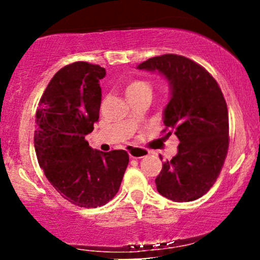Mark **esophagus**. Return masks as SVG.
Returning a JSON list of instances; mask_svg holds the SVG:
<instances>
[{
  "label": "esophagus",
  "instance_id": "obj_1",
  "mask_svg": "<svg viewBox=\"0 0 260 260\" xmlns=\"http://www.w3.org/2000/svg\"><path fill=\"white\" fill-rule=\"evenodd\" d=\"M128 154H129V157H132V159H142V157L147 156L149 151L142 148L129 147L128 148Z\"/></svg>",
  "mask_w": 260,
  "mask_h": 260
}]
</instances>
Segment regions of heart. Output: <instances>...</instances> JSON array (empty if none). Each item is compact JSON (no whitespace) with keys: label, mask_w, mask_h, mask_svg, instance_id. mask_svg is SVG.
Returning <instances> with one entry per match:
<instances>
[{"label":"heart","mask_w":260,"mask_h":260,"mask_svg":"<svg viewBox=\"0 0 260 260\" xmlns=\"http://www.w3.org/2000/svg\"><path fill=\"white\" fill-rule=\"evenodd\" d=\"M142 90H150V85H149L147 82H144V80H133V82H131L129 84H128L126 92L127 95H131Z\"/></svg>","instance_id":"b5f03b06"}]
</instances>
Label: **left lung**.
I'll list each match as a JSON object with an SVG mask.
<instances>
[{
	"label": "left lung",
	"mask_w": 260,
	"mask_h": 260,
	"mask_svg": "<svg viewBox=\"0 0 260 260\" xmlns=\"http://www.w3.org/2000/svg\"><path fill=\"white\" fill-rule=\"evenodd\" d=\"M137 68L169 80L171 98L164 123L180 140L177 154L162 164L155 180L157 192L174 202L196 201L215 183L228 155L229 112L221 89L204 67L174 53L151 57Z\"/></svg>",
	"instance_id": "left-lung-1"
}]
</instances>
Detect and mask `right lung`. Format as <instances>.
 I'll list each match as a JSON object with an SVG mask.
<instances>
[{"instance_id": "obj_1", "label": "right lung", "mask_w": 260, "mask_h": 260, "mask_svg": "<svg viewBox=\"0 0 260 260\" xmlns=\"http://www.w3.org/2000/svg\"><path fill=\"white\" fill-rule=\"evenodd\" d=\"M105 68L74 62L58 71L45 89L37 111L34 147L52 187L74 205L96 208L121 186L129 156L126 150H92L85 136L99 120L100 79Z\"/></svg>"}]
</instances>
